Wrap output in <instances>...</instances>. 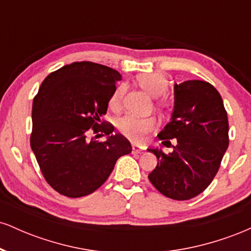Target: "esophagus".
<instances>
[{
	"instance_id": "obj_1",
	"label": "esophagus",
	"mask_w": 251,
	"mask_h": 251,
	"mask_svg": "<svg viewBox=\"0 0 251 251\" xmlns=\"http://www.w3.org/2000/svg\"><path fill=\"white\" fill-rule=\"evenodd\" d=\"M144 151H145V149L142 148V146H138L135 145V144H132V152H133V153H143Z\"/></svg>"
}]
</instances>
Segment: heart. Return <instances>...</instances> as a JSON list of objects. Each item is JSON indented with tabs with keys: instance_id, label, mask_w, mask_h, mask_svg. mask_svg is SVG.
Listing matches in <instances>:
<instances>
[{
	"instance_id": "heart-1",
	"label": "heart",
	"mask_w": 251,
	"mask_h": 251,
	"mask_svg": "<svg viewBox=\"0 0 251 251\" xmlns=\"http://www.w3.org/2000/svg\"><path fill=\"white\" fill-rule=\"evenodd\" d=\"M137 81L139 86L142 87L146 93L150 94L151 97L158 98L163 96L168 89V79L162 73H144L138 75ZM125 88L124 86L114 89L109 98L108 106L112 111H118L122 106V100ZM118 129L122 133L127 137L128 139L133 140V142L140 143L145 139L148 132L154 128L155 120L152 117H137L127 114V116L120 118L118 120Z\"/></svg>"
}]
</instances>
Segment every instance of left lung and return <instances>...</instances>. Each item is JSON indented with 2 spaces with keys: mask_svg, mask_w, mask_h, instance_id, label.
Segmentation results:
<instances>
[{
  "mask_svg": "<svg viewBox=\"0 0 251 251\" xmlns=\"http://www.w3.org/2000/svg\"><path fill=\"white\" fill-rule=\"evenodd\" d=\"M170 122L158 133L164 146L177 139L171 153L148 149L158 158L149 179L160 194L177 201L191 200L210 185L229 146V123L221 94L201 80L174 86Z\"/></svg>",
  "mask_w": 251,
  "mask_h": 251,
  "instance_id": "left-lung-1",
  "label": "left lung"
}]
</instances>
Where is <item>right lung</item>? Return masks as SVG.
Returning <instances> with one entry per match:
<instances>
[{"instance_id": "obj_1", "label": "right lung", "mask_w": 251, "mask_h": 251, "mask_svg": "<svg viewBox=\"0 0 251 251\" xmlns=\"http://www.w3.org/2000/svg\"><path fill=\"white\" fill-rule=\"evenodd\" d=\"M119 80L122 74L113 68L82 61L53 72L40 86L31 111L30 146L43 177L59 194L71 198L92 194L117 160L132 151L125 137L113 133V126L103 123L100 127ZM89 128L105 133L106 140H88Z\"/></svg>"}]
</instances>
